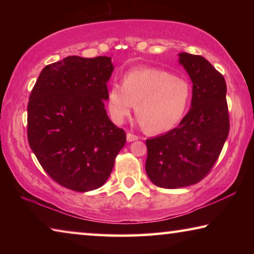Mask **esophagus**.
<instances>
[{
	"mask_svg": "<svg viewBox=\"0 0 254 254\" xmlns=\"http://www.w3.org/2000/svg\"><path fill=\"white\" fill-rule=\"evenodd\" d=\"M137 139H139V136L135 135V134H133V133H131V132H127V140L128 141V142H132V141H135Z\"/></svg>",
	"mask_w": 254,
	"mask_h": 254,
	"instance_id": "obj_1",
	"label": "esophagus"
}]
</instances>
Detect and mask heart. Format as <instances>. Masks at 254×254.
Returning <instances> with one entry per match:
<instances>
[{"mask_svg":"<svg viewBox=\"0 0 254 254\" xmlns=\"http://www.w3.org/2000/svg\"><path fill=\"white\" fill-rule=\"evenodd\" d=\"M190 87L186 80L156 68H135L122 77V85L112 84L107 107L112 120L121 124L134 110L150 133L173 128L187 109Z\"/></svg>","mask_w":254,"mask_h":254,"instance_id":"heart-1","label":"heart"}]
</instances>
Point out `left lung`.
I'll return each mask as SVG.
<instances>
[{"label":"left lung","instance_id":"left-lung-1","mask_svg":"<svg viewBox=\"0 0 254 254\" xmlns=\"http://www.w3.org/2000/svg\"><path fill=\"white\" fill-rule=\"evenodd\" d=\"M192 81L191 107L177 127L145 141V171L158 187L176 189L207 176L230 131L226 83L204 57L179 54Z\"/></svg>","mask_w":254,"mask_h":254}]
</instances>
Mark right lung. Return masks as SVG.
Listing matches in <instances>:
<instances>
[{
	"mask_svg": "<svg viewBox=\"0 0 254 254\" xmlns=\"http://www.w3.org/2000/svg\"><path fill=\"white\" fill-rule=\"evenodd\" d=\"M111 57L69 56L41 70L28 104V141L56 183L75 191L110 177L127 134L106 114Z\"/></svg>",
	"mask_w": 254,
	"mask_h": 254,
	"instance_id": "right-lung-1",
	"label": "right lung"
}]
</instances>
